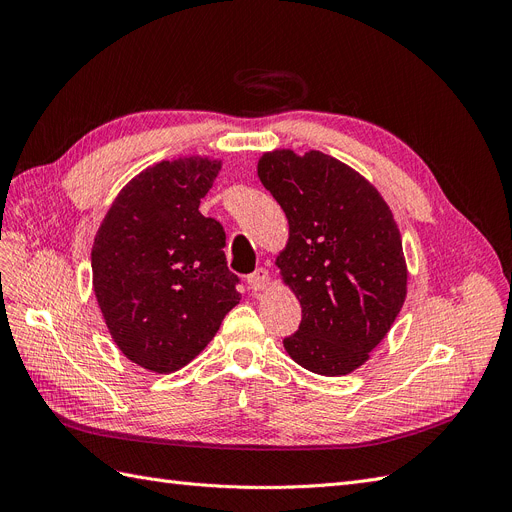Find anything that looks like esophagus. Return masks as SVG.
Masks as SVG:
<instances>
[{
	"instance_id": "obj_1",
	"label": "esophagus",
	"mask_w": 512,
	"mask_h": 512,
	"mask_svg": "<svg viewBox=\"0 0 512 512\" xmlns=\"http://www.w3.org/2000/svg\"><path fill=\"white\" fill-rule=\"evenodd\" d=\"M247 284L251 290H263L267 284H270V272L265 270V267H257L253 274L247 276Z\"/></svg>"
}]
</instances>
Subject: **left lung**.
Returning <instances> with one entry per match:
<instances>
[{
    "label": "left lung",
    "instance_id": "left-lung-1",
    "mask_svg": "<svg viewBox=\"0 0 512 512\" xmlns=\"http://www.w3.org/2000/svg\"><path fill=\"white\" fill-rule=\"evenodd\" d=\"M257 174L290 228L276 265L303 319L284 338L286 353L328 378L351 373L388 334L407 297L392 211L359 172L321 151L265 153Z\"/></svg>",
    "mask_w": 512,
    "mask_h": 512
}]
</instances>
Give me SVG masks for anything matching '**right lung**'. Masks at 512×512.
Listing matches in <instances>:
<instances>
[{
	"label": "right lung",
	"mask_w": 512,
	"mask_h": 512,
	"mask_svg": "<svg viewBox=\"0 0 512 512\" xmlns=\"http://www.w3.org/2000/svg\"><path fill=\"white\" fill-rule=\"evenodd\" d=\"M220 168L207 157L159 161L122 188L97 230L99 309L126 359L149 371L191 363L240 301L226 232L199 211Z\"/></svg>",
	"instance_id": "add662e5"
}]
</instances>
